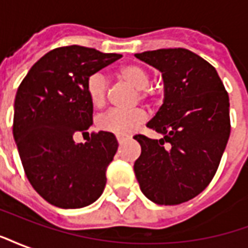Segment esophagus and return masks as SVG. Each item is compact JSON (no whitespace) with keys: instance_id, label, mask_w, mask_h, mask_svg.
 I'll return each instance as SVG.
<instances>
[{"instance_id":"obj_1","label":"esophagus","mask_w":248,"mask_h":248,"mask_svg":"<svg viewBox=\"0 0 248 248\" xmlns=\"http://www.w3.org/2000/svg\"><path fill=\"white\" fill-rule=\"evenodd\" d=\"M126 140H127V137H124V135H117V140H118V143H124Z\"/></svg>"}]
</instances>
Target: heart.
Listing matches in <instances>:
<instances>
[{"label":"heart","instance_id":"obj_1","mask_svg":"<svg viewBox=\"0 0 248 248\" xmlns=\"http://www.w3.org/2000/svg\"><path fill=\"white\" fill-rule=\"evenodd\" d=\"M117 76L130 86L140 90V99L151 97V90L147 89L150 83V73L138 63H126L117 70ZM106 81L101 74H93L87 78L86 92L94 108H102L106 103ZM146 113L142 108L134 110H110L98 118V127L117 135H127L133 133L140 124L145 122Z\"/></svg>","mask_w":248,"mask_h":248}]
</instances>
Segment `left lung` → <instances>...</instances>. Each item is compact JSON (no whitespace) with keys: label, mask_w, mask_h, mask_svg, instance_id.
Listing matches in <instances>:
<instances>
[{"label":"left lung","mask_w":248,"mask_h":248,"mask_svg":"<svg viewBox=\"0 0 248 248\" xmlns=\"http://www.w3.org/2000/svg\"><path fill=\"white\" fill-rule=\"evenodd\" d=\"M135 57L162 73L165 97L147 127L161 140L134 135L142 149L134 163L140 191L156 204H181L208 186L230 137L229 94L215 67L187 49Z\"/></svg>","instance_id":"obj_1"}]
</instances>
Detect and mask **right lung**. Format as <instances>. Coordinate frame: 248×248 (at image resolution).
<instances>
[{
    "mask_svg": "<svg viewBox=\"0 0 248 248\" xmlns=\"http://www.w3.org/2000/svg\"><path fill=\"white\" fill-rule=\"evenodd\" d=\"M115 53L71 45L46 53L21 82L14 101L13 135L30 185L60 208L95 202L106 185V169L118 142L113 133L89 134L93 105L87 78L121 58Z\"/></svg>",
    "mask_w": 248,
    "mask_h": 248,
    "instance_id": "right-lung-1",
    "label": "right lung"
}]
</instances>
